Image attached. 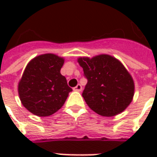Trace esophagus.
<instances>
[{"instance_id": "1", "label": "esophagus", "mask_w": 157, "mask_h": 157, "mask_svg": "<svg viewBox=\"0 0 157 157\" xmlns=\"http://www.w3.org/2000/svg\"><path fill=\"white\" fill-rule=\"evenodd\" d=\"M73 90L74 91H75V92H81L82 90V86L80 84H78V85L76 86H75L74 88H73Z\"/></svg>"}]
</instances>
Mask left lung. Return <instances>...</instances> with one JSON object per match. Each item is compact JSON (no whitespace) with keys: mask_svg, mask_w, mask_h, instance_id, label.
I'll use <instances>...</instances> for the list:
<instances>
[{"mask_svg":"<svg viewBox=\"0 0 157 157\" xmlns=\"http://www.w3.org/2000/svg\"><path fill=\"white\" fill-rule=\"evenodd\" d=\"M77 62L87 79L82 97L89 108L104 117L124 111L133 100L135 82L121 62L109 55L80 57Z\"/></svg>","mask_w":157,"mask_h":157,"instance_id":"obj_1","label":"left lung"}]
</instances>
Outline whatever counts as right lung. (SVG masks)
Here are the masks:
<instances>
[{"instance_id":"1","label":"right lung","mask_w":157,"mask_h":157,"mask_svg":"<svg viewBox=\"0 0 157 157\" xmlns=\"http://www.w3.org/2000/svg\"><path fill=\"white\" fill-rule=\"evenodd\" d=\"M64 62V58L54 54L39 55L29 62L18 82V94L29 112L46 117L64 105L72 91L60 74Z\"/></svg>"}]
</instances>
